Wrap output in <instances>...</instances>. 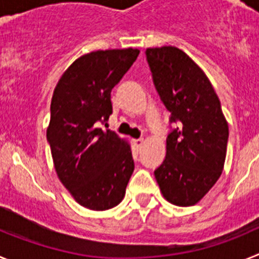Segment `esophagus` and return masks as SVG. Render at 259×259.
<instances>
[{
    "mask_svg": "<svg viewBox=\"0 0 259 259\" xmlns=\"http://www.w3.org/2000/svg\"><path fill=\"white\" fill-rule=\"evenodd\" d=\"M143 144H144L143 139H135V140H134V145L136 146L137 149H140L141 146H143Z\"/></svg>",
    "mask_w": 259,
    "mask_h": 259,
    "instance_id": "1",
    "label": "esophagus"
}]
</instances>
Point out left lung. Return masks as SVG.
<instances>
[{"mask_svg": "<svg viewBox=\"0 0 259 259\" xmlns=\"http://www.w3.org/2000/svg\"><path fill=\"white\" fill-rule=\"evenodd\" d=\"M145 54L170 122L176 123L155 180L168 202L192 206L221 178L228 123L210 80L191 57L175 47L148 48Z\"/></svg>", "mask_w": 259, "mask_h": 259, "instance_id": "1", "label": "left lung"}]
</instances>
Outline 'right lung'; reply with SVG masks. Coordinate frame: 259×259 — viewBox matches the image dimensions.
<instances>
[{"label": "right lung", "mask_w": 259, "mask_h": 259, "mask_svg": "<svg viewBox=\"0 0 259 259\" xmlns=\"http://www.w3.org/2000/svg\"><path fill=\"white\" fill-rule=\"evenodd\" d=\"M139 49L84 54L63 72L52 97L47 139L59 180L77 203L102 211L122 202L134 172L131 145L98 128L113 113L111 89Z\"/></svg>", "instance_id": "add662e5"}]
</instances>
